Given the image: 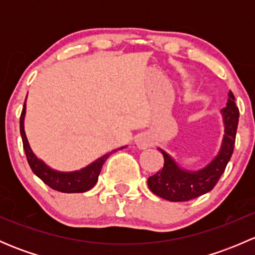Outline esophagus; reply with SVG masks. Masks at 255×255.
I'll list each match as a JSON object with an SVG mask.
<instances>
[{
	"instance_id": "34e87169",
	"label": "esophagus",
	"mask_w": 255,
	"mask_h": 255,
	"mask_svg": "<svg viewBox=\"0 0 255 255\" xmlns=\"http://www.w3.org/2000/svg\"><path fill=\"white\" fill-rule=\"evenodd\" d=\"M135 144H137V145L139 146V148L145 149L146 146H148L149 144H150V139H149L148 135L140 134V135H138L137 138H135Z\"/></svg>"
}]
</instances>
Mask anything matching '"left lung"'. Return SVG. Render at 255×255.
<instances>
[{
	"mask_svg": "<svg viewBox=\"0 0 255 255\" xmlns=\"http://www.w3.org/2000/svg\"><path fill=\"white\" fill-rule=\"evenodd\" d=\"M235 100L232 91H230L227 106L221 111L225 125V134L221 149L205 168L197 171L180 168L166 151L159 148L164 156V166L161 170L148 179V186L153 194L168 201L181 202L196 199L215 187L221 175L225 173L226 166L235 149L239 118V111Z\"/></svg>",
	"mask_w": 255,
	"mask_h": 255,
	"instance_id": "1",
	"label": "left lung"
}]
</instances>
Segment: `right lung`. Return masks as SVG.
<instances>
[{
  "label": "right lung",
  "mask_w": 255,
  "mask_h": 255,
  "mask_svg": "<svg viewBox=\"0 0 255 255\" xmlns=\"http://www.w3.org/2000/svg\"><path fill=\"white\" fill-rule=\"evenodd\" d=\"M24 116L25 101L24 106H23L22 113H20L19 129L20 135H22L23 148H24L25 156H27L28 164H29L33 173L39 177L44 184H47L49 187H51L53 190H56V191L66 192V194H74V192L89 191L90 189H92V187L96 185L97 180H99V175L100 173H101L102 165H104L105 161L107 160V158L116 150L111 151V153L105 154L104 156H101V158H99L97 160H95L94 163L87 165L86 168H82L81 170L70 171V173L54 170L50 166H48L44 161L40 160L39 158H37V155H35V154L33 153L32 149H30V145L27 139V135H25L24 132ZM123 148H125V146H122V148L120 149Z\"/></svg>",
  "instance_id": "add662e5"
}]
</instances>
